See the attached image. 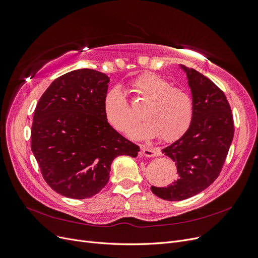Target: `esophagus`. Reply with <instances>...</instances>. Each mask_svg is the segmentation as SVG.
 Returning a JSON list of instances; mask_svg holds the SVG:
<instances>
[{
    "label": "esophagus",
    "mask_w": 258,
    "mask_h": 258,
    "mask_svg": "<svg viewBox=\"0 0 258 258\" xmlns=\"http://www.w3.org/2000/svg\"><path fill=\"white\" fill-rule=\"evenodd\" d=\"M142 152H143V155L147 158L155 157V156L157 155V152H156L154 148H152L150 146H145V145L142 146Z\"/></svg>",
    "instance_id": "esophagus-1"
}]
</instances>
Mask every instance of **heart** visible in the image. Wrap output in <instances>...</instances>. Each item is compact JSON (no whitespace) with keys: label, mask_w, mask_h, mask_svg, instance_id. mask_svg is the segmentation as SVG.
<instances>
[{"label":"heart","mask_w":258,"mask_h":258,"mask_svg":"<svg viewBox=\"0 0 258 258\" xmlns=\"http://www.w3.org/2000/svg\"><path fill=\"white\" fill-rule=\"evenodd\" d=\"M134 88L147 105L143 110L146 119L131 130L135 138L159 136L163 141H173L182 137L194 118V101L185 89L173 87L163 77L145 73L134 81ZM106 120L118 131L127 132L138 120V116L128 103L119 87L108 90L103 101Z\"/></svg>","instance_id":"b5f03b06"}]
</instances>
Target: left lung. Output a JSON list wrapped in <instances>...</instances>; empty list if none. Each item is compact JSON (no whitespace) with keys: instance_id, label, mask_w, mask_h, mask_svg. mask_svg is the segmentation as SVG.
<instances>
[{"instance_id":"1","label":"left lung","mask_w":258,"mask_h":258,"mask_svg":"<svg viewBox=\"0 0 258 258\" xmlns=\"http://www.w3.org/2000/svg\"><path fill=\"white\" fill-rule=\"evenodd\" d=\"M194 101V118L185 134L161 152L175 162L178 178L168 187L152 186L156 196L179 201L196 196L220 174L233 138L231 110L224 92L196 70L179 64Z\"/></svg>"}]
</instances>
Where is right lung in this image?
Here are the masks:
<instances>
[{"label": "right lung", "instance_id": "obj_1", "mask_svg": "<svg viewBox=\"0 0 258 258\" xmlns=\"http://www.w3.org/2000/svg\"><path fill=\"white\" fill-rule=\"evenodd\" d=\"M108 82L96 70H74L54 80L35 107L31 150L46 183L64 197H92L108 182L117 156L139 155L106 120Z\"/></svg>", "mask_w": 258, "mask_h": 258}]
</instances>
